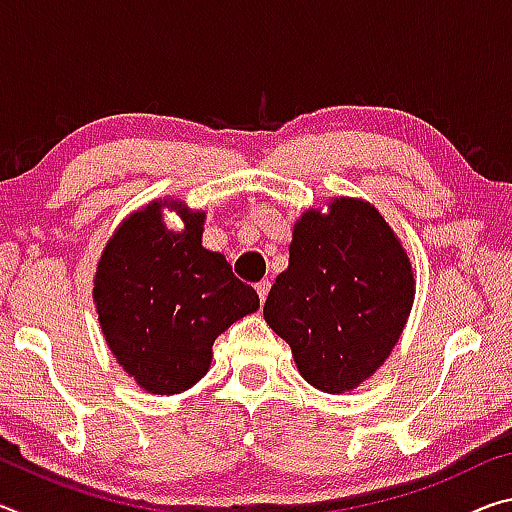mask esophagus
<instances>
[{"label": "esophagus", "instance_id": "obj_1", "mask_svg": "<svg viewBox=\"0 0 512 512\" xmlns=\"http://www.w3.org/2000/svg\"><path fill=\"white\" fill-rule=\"evenodd\" d=\"M255 289H257V293H259V302H264L266 296H268V291H271V282H268V280L257 282Z\"/></svg>", "mask_w": 512, "mask_h": 512}]
</instances>
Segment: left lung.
<instances>
[{
	"label": "left lung",
	"mask_w": 512,
	"mask_h": 512,
	"mask_svg": "<svg viewBox=\"0 0 512 512\" xmlns=\"http://www.w3.org/2000/svg\"><path fill=\"white\" fill-rule=\"evenodd\" d=\"M409 255L375 205L334 198L296 221L289 268L264 318L289 343L300 375L323 393L357 388L384 366L411 314Z\"/></svg>",
	"instance_id": "1"
}]
</instances>
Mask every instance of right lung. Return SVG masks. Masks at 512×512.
<instances>
[{
    "label": "right lung",
    "mask_w": 512,
    "mask_h": 512,
    "mask_svg": "<svg viewBox=\"0 0 512 512\" xmlns=\"http://www.w3.org/2000/svg\"><path fill=\"white\" fill-rule=\"evenodd\" d=\"M186 228L169 231L161 207ZM205 212L153 201L121 221L94 275L101 332L119 366L153 395L192 388L212 361V345L235 320L259 309L250 284L221 253L203 248Z\"/></svg>",
    "instance_id": "1"
}]
</instances>
